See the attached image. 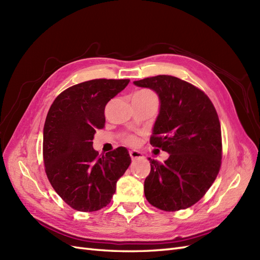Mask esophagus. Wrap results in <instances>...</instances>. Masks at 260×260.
Listing matches in <instances>:
<instances>
[{
	"label": "esophagus",
	"mask_w": 260,
	"mask_h": 260,
	"mask_svg": "<svg viewBox=\"0 0 260 260\" xmlns=\"http://www.w3.org/2000/svg\"><path fill=\"white\" fill-rule=\"evenodd\" d=\"M129 154H130L132 159H139V158H143V157H144L143 154L139 152V151H130Z\"/></svg>",
	"instance_id": "obj_1"
}]
</instances>
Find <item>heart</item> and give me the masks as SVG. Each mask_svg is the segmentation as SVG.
Listing matches in <instances>:
<instances>
[{
  "label": "heart",
  "mask_w": 260,
  "mask_h": 260,
  "mask_svg": "<svg viewBox=\"0 0 260 260\" xmlns=\"http://www.w3.org/2000/svg\"><path fill=\"white\" fill-rule=\"evenodd\" d=\"M138 94H152V92L151 91H146V90H144V91H140V92H138ZM125 142H127L128 144H131V145H135V144H137V142H138V140H137V138L136 137H128L127 139H125Z\"/></svg>",
  "instance_id": "1"
}]
</instances>
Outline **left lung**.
Masks as SVG:
<instances>
[{
    "mask_svg": "<svg viewBox=\"0 0 260 260\" xmlns=\"http://www.w3.org/2000/svg\"><path fill=\"white\" fill-rule=\"evenodd\" d=\"M159 99L151 144L169 154L162 164L149 158L144 181L149 204L166 211L191 207L214 183L221 165V128L211 101L196 86L174 76L135 81Z\"/></svg>",
    "mask_w": 260,
    "mask_h": 260,
    "instance_id": "obj_1",
    "label": "left lung"
}]
</instances>
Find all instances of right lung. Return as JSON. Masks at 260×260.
<instances>
[{"mask_svg":"<svg viewBox=\"0 0 260 260\" xmlns=\"http://www.w3.org/2000/svg\"><path fill=\"white\" fill-rule=\"evenodd\" d=\"M129 79H94L70 86L55 99L43 129V159L50 182L70 207L95 211L107 206L116 183L131 164L128 149L102 157L93 148L105 125V106Z\"/></svg>","mask_w":260,"mask_h":260,"instance_id":"right-lung-1","label":"right lung"}]
</instances>
